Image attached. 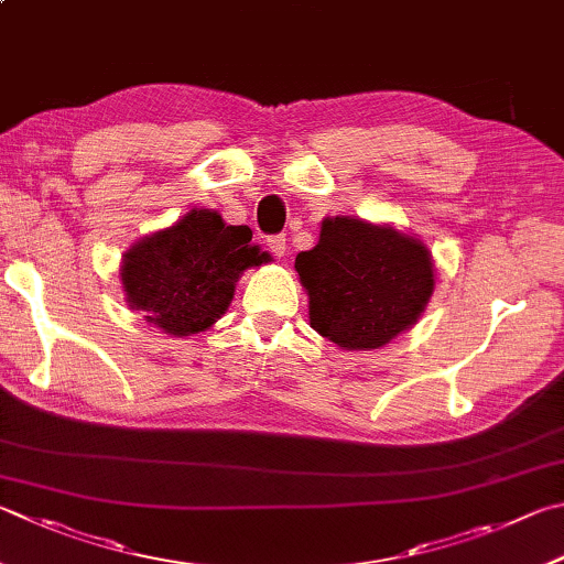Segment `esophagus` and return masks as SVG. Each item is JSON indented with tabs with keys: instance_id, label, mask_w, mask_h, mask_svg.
Segmentation results:
<instances>
[{
	"instance_id": "34e87169",
	"label": "esophagus",
	"mask_w": 564,
	"mask_h": 564,
	"mask_svg": "<svg viewBox=\"0 0 564 564\" xmlns=\"http://www.w3.org/2000/svg\"><path fill=\"white\" fill-rule=\"evenodd\" d=\"M265 247H269V251L273 256H279V259H281V256L285 253V237H283V234H273V237L265 239Z\"/></svg>"
}]
</instances>
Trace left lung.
Returning <instances> with one entry per match:
<instances>
[{
  "instance_id": "8db88e82",
  "label": "left lung",
  "mask_w": 564,
  "mask_h": 564,
  "mask_svg": "<svg viewBox=\"0 0 564 564\" xmlns=\"http://www.w3.org/2000/svg\"><path fill=\"white\" fill-rule=\"evenodd\" d=\"M311 325L345 350H375L416 323L434 291L432 253L392 227L325 219L315 249L295 256Z\"/></svg>"
}]
</instances>
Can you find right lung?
Instances as JSON below:
<instances>
[{"instance_id":"obj_1","label":"right lung","mask_w":564,"mask_h":564,"mask_svg":"<svg viewBox=\"0 0 564 564\" xmlns=\"http://www.w3.org/2000/svg\"><path fill=\"white\" fill-rule=\"evenodd\" d=\"M269 261L249 227H227L217 212L192 209L175 227L135 243L122 259V289L170 335L207 330L229 308L243 269Z\"/></svg>"}]
</instances>
